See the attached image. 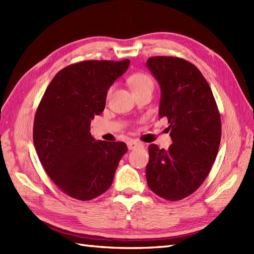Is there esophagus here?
I'll list each match as a JSON object with an SVG mask.
<instances>
[{
	"label": "esophagus",
	"mask_w": 254,
	"mask_h": 254,
	"mask_svg": "<svg viewBox=\"0 0 254 254\" xmlns=\"http://www.w3.org/2000/svg\"><path fill=\"white\" fill-rule=\"evenodd\" d=\"M127 148L132 150V149H135L137 147H141L142 146V143H139L137 141H133V139H131V141H128L127 143Z\"/></svg>",
	"instance_id": "obj_1"
}]
</instances>
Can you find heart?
I'll return each instance as SVG.
<instances>
[{
  "label": "heart",
  "mask_w": 254,
  "mask_h": 254,
  "mask_svg": "<svg viewBox=\"0 0 254 254\" xmlns=\"http://www.w3.org/2000/svg\"><path fill=\"white\" fill-rule=\"evenodd\" d=\"M128 82H130V85L132 86V89L134 93L143 89H146V88L153 89L154 87V82L152 77L145 73L133 74L132 76L128 78Z\"/></svg>",
  "instance_id": "1"
}]
</instances>
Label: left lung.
Returning a JSON list of instances; mask_svg holds the SVG:
<instances>
[{"instance_id": "left-lung-1", "label": "left lung", "mask_w": 254, "mask_h": 254, "mask_svg": "<svg viewBox=\"0 0 254 254\" xmlns=\"http://www.w3.org/2000/svg\"><path fill=\"white\" fill-rule=\"evenodd\" d=\"M146 66L160 86L159 118L168 119L172 144L149 145L146 179L168 201L196 191L217 156L222 123L216 101L198 68L176 57H153Z\"/></svg>"}]
</instances>
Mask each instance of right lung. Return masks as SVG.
<instances>
[{
	"label": "right lung",
	"mask_w": 254,
	"mask_h": 254,
	"mask_svg": "<svg viewBox=\"0 0 254 254\" xmlns=\"http://www.w3.org/2000/svg\"><path fill=\"white\" fill-rule=\"evenodd\" d=\"M130 60L84 61L59 72L35 116L34 144L51 180L67 195L89 201L110 188L126 143L96 141L90 122L106 106L108 89Z\"/></svg>",
	"instance_id": "1"
}]
</instances>
